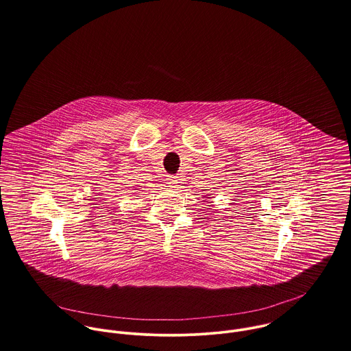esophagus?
I'll list each match as a JSON object with an SVG mask.
<instances>
[{
	"label": "esophagus",
	"mask_w": 351,
	"mask_h": 351,
	"mask_svg": "<svg viewBox=\"0 0 351 351\" xmlns=\"http://www.w3.org/2000/svg\"><path fill=\"white\" fill-rule=\"evenodd\" d=\"M180 179L178 178V176H169V179H168V184L172 187V189H176V187H179V182Z\"/></svg>",
	"instance_id": "1"
}]
</instances>
